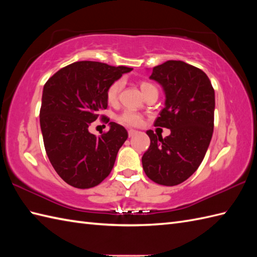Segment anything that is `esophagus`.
<instances>
[{
	"label": "esophagus",
	"instance_id": "1",
	"mask_svg": "<svg viewBox=\"0 0 257 257\" xmlns=\"http://www.w3.org/2000/svg\"><path fill=\"white\" fill-rule=\"evenodd\" d=\"M137 134V132H136V130H134V129H130V130H128V135H129V137H134V136Z\"/></svg>",
	"mask_w": 257,
	"mask_h": 257
}]
</instances>
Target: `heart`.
<instances>
[{"mask_svg": "<svg viewBox=\"0 0 257 257\" xmlns=\"http://www.w3.org/2000/svg\"><path fill=\"white\" fill-rule=\"evenodd\" d=\"M122 87H123L122 79H118L116 81H113V83L109 86V88L107 90V99L109 102L114 103L118 100V96L120 94V91H121ZM140 88L144 95H146L147 92H149L150 90L157 89L154 85L148 83V81H143V83L140 84ZM118 121L120 123H123L127 125H139L141 122H143V117H141L140 113L136 112L134 110H125L118 117Z\"/></svg>", "mask_w": 257, "mask_h": 257, "instance_id": "heart-1", "label": "heart"}]
</instances>
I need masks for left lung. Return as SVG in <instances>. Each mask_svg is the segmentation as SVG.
Here are the masks:
<instances>
[{"label":"left lung","mask_w":257,"mask_h":257,"mask_svg":"<svg viewBox=\"0 0 257 257\" xmlns=\"http://www.w3.org/2000/svg\"><path fill=\"white\" fill-rule=\"evenodd\" d=\"M150 79L166 95L155 124L171 134L162 138L148 130L150 147L141 160L147 177L172 187L192 176L204 159L214 128L215 94L204 72L181 61L158 65Z\"/></svg>","instance_id":"obj_1"}]
</instances>
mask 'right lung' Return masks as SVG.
I'll use <instances>...</instances> for the list:
<instances>
[{"label": "right lung", "mask_w": 257, "mask_h": 257, "mask_svg": "<svg viewBox=\"0 0 257 257\" xmlns=\"http://www.w3.org/2000/svg\"><path fill=\"white\" fill-rule=\"evenodd\" d=\"M132 70L76 62L59 69L44 85L40 123L45 150L58 176L72 187H96L110 173L128 138L127 130L109 122V132L97 137L88 128L107 108L109 86Z\"/></svg>", "instance_id": "right-lung-1"}]
</instances>
